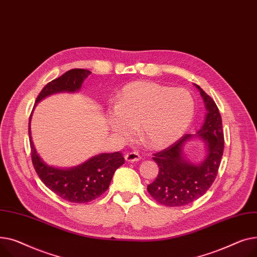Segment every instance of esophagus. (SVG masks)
Here are the masks:
<instances>
[{
    "label": "esophagus",
    "instance_id": "esophagus-1",
    "mask_svg": "<svg viewBox=\"0 0 257 257\" xmlns=\"http://www.w3.org/2000/svg\"><path fill=\"white\" fill-rule=\"evenodd\" d=\"M124 159H125V161L128 162V163H134V162H138V161L141 159V157H140V155H139L138 153L132 152V153H127V154L125 155Z\"/></svg>",
    "mask_w": 257,
    "mask_h": 257
}]
</instances>
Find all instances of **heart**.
<instances>
[{
  "label": "heart",
  "instance_id": "heart-1",
  "mask_svg": "<svg viewBox=\"0 0 257 257\" xmlns=\"http://www.w3.org/2000/svg\"><path fill=\"white\" fill-rule=\"evenodd\" d=\"M195 111L191 93L155 82H135L120 92L116 109L108 114L110 130L128 139L139 125L143 142L152 148L167 146L182 137Z\"/></svg>",
  "mask_w": 257,
  "mask_h": 257
}]
</instances>
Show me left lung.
<instances>
[{"instance_id":"obj_1","label":"left lung","mask_w":257,"mask_h":257,"mask_svg":"<svg viewBox=\"0 0 257 257\" xmlns=\"http://www.w3.org/2000/svg\"><path fill=\"white\" fill-rule=\"evenodd\" d=\"M207 110L205 121L198 137L207 145V156L200 165L187 161L183 145L192 136L184 135L169 147L155 154L159 166L155 182L147 186L148 193L159 203L166 206H183L198 199L213 185L217 177L224 149L222 118L214 99L198 85Z\"/></svg>"}]
</instances>
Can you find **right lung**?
<instances>
[{
    "instance_id": "right-lung-1",
    "label": "right lung",
    "mask_w": 257,
    "mask_h": 257,
    "mask_svg": "<svg viewBox=\"0 0 257 257\" xmlns=\"http://www.w3.org/2000/svg\"><path fill=\"white\" fill-rule=\"evenodd\" d=\"M91 73L90 70L73 68L45 85L36 102L57 92H74ZM29 120H31L30 117ZM29 121V137L34 169L41 182L59 197L73 203H87L98 198L108 190L113 174L124 163L122 154H102L71 169H57L45 165L34 147Z\"/></svg>"
}]
</instances>
